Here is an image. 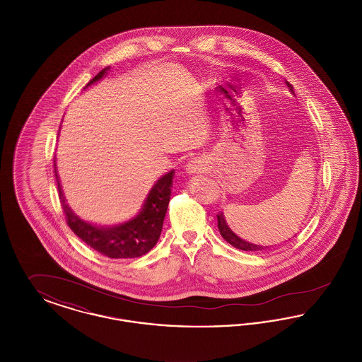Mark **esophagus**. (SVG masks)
Returning <instances> with one entry per match:
<instances>
[{
	"label": "esophagus",
	"instance_id": "1",
	"mask_svg": "<svg viewBox=\"0 0 362 362\" xmlns=\"http://www.w3.org/2000/svg\"><path fill=\"white\" fill-rule=\"evenodd\" d=\"M206 170V163L201 158H194L186 165V171L189 173H204Z\"/></svg>",
	"mask_w": 362,
	"mask_h": 362
}]
</instances>
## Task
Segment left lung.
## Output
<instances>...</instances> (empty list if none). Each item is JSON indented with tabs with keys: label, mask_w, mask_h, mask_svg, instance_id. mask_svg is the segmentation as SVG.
Segmentation results:
<instances>
[{
	"label": "left lung",
	"mask_w": 362,
	"mask_h": 362,
	"mask_svg": "<svg viewBox=\"0 0 362 362\" xmlns=\"http://www.w3.org/2000/svg\"><path fill=\"white\" fill-rule=\"evenodd\" d=\"M286 84H288V86H289L291 89H293L292 84H289V83H286ZM217 220H218V229H220L221 236H223L225 240L228 241L229 244H232L235 248H239V250H243V251H262V250L267 248V247H262V245H257V244H251V243H248V241L243 240L239 236H236V235L228 228V225L225 223L224 217H223L221 213L217 214Z\"/></svg>",
	"instance_id": "obj_1"
}]
</instances>
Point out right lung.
<instances>
[{
  "label": "right lung",
  "mask_w": 362,
  "mask_h": 362,
  "mask_svg": "<svg viewBox=\"0 0 362 362\" xmlns=\"http://www.w3.org/2000/svg\"><path fill=\"white\" fill-rule=\"evenodd\" d=\"M107 69L108 68L99 71L86 86L100 80ZM173 177V171L165 173L158 182H156L137 217H134L129 223L112 228H100L96 225L88 224L78 218L65 204L58 183L61 204L66 217V223L81 240L107 258L142 257L155 247L160 238L167 207L170 204Z\"/></svg>",
  "instance_id": "add662e5"
}]
</instances>
